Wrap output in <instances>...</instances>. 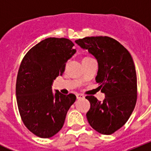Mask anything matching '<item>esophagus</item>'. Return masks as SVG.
<instances>
[{"mask_svg":"<svg viewBox=\"0 0 151 151\" xmlns=\"http://www.w3.org/2000/svg\"><path fill=\"white\" fill-rule=\"evenodd\" d=\"M76 97L78 99H83V98H85V96L82 94H77Z\"/></svg>","mask_w":151,"mask_h":151,"instance_id":"34e87169","label":"esophagus"}]
</instances>
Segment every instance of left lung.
<instances>
[{"instance_id":"obj_1","label":"left lung","mask_w":151,"mask_h":151,"mask_svg":"<svg viewBox=\"0 0 151 151\" xmlns=\"http://www.w3.org/2000/svg\"><path fill=\"white\" fill-rule=\"evenodd\" d=\"M94 55L98 63L96 82L106 97L101 102L86 96L91 107L86 116L94 130L111 134L122 128L137 101V76L130 53L119 41L107 36L85 37L75 41Z\"/></svg>"}]
</instances>
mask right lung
I'll return each instance as SVG.
<instances>
[{
    "instance_id": "1",
    "label": "right lung",
    "mask_w": 151,
    "mask_h": 151,
    "mask_svg": "<svg viewBox=\"0 0 151 151\" xmlns=\"http://www.w3.org/2000/svg\"><path fill=\"white\" fill-rule=\"evenodd\" d=\"M73 46L68 38H46L26 53L19 66L16 84L19 112L26 127L39 138H50L62 129L76 99L75 94L58 91L54 94L51 89L53 81L76 52Z\"/></svg>"
}]
</instances>
